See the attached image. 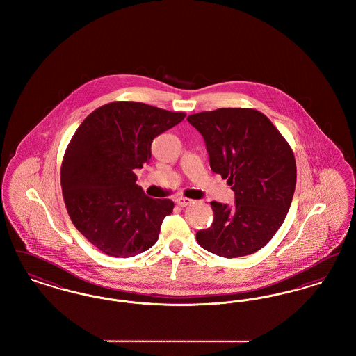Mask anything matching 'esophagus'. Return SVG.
<instances>
[{
	"label": "esophagus",
	"instance_id": "esophagus-1",
	"mask_svg": "<svg viewBox=\"0 0 356 356\" xmlns=\"http://www.w3.org/2000/svg\"><path fill=\"white\" fill-rule=\"evenodd\" d=\"M192 199H188V197H177L176 199V204L177 205H180V207H186V205H189V204H192Z\"/></svg>",
	"mask_w": 356,
	"mask_h": 356
}]
</instances>
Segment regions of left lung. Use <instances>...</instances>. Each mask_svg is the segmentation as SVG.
<instances>
[{"label": "left lung", "instance_id": "obj_1", "mask_svg": "<svg viewBox=\"0 0 356 356\" xmlns=\"http://www.w3.org/2000/svg\"><path fill=\"white\" fill-rule=\"evenodd\" d=\"M205 141L209 165L227 179L235 204L212 202L213 222L196 240L211 254L241 257L263 248L287 216L296 163L270 119L250 108H220L188 116Z\"/></svg>", "mask_w": 356, "mask_h": 356}]
</instances>
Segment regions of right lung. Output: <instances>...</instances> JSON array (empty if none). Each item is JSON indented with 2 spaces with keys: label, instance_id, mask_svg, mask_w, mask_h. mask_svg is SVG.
Segmentation results:
<instances>
[{
  "label": "right lung",
  "instance_id": "obj_1",
  "mask_svg": "<svg viewBox=\"0 0 356 356\" xmlns=\"http://www.w3.org/2000/svg\"><path fill=\"white\" fill-rule=\"evenodd\" d=\"M184 118L143 102H109L72 137L61 164L64 202L74 227L104 254L132 257L157 241L175 204L147 196L134 170L149 163L153 138Z\"/></svg>",
  "mask_w": 356,
  "mask_h": 356
}]
</instances>
